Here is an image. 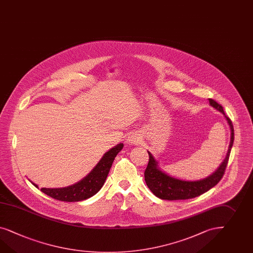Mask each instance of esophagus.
<instances>
[{
  "label": "esophagus",
  "mask_w": 253,
  "mask_h": 253,
  "mask_svg": "<svg viewBox=\"0 0 253 253\" xmlns=\"http://www.w3.org/2000/svg\"><path fill=\"white\" fill-rule=\"evenodd\" d=\"M142 141V137L140 134H137V133H133L131 134L129 139H128V143L130 144H137L138 143H140Z\"/></svg>",
  "instance_id": "esophagus-1"
}]
</instances>
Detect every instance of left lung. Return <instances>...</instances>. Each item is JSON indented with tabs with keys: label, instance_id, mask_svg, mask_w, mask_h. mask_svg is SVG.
<instances>
[{
	"label": "left lung",
	"instance_id": "8db88e82",
	"mask_svg": "<svg viewBox=\"0 0 253 253\" xmlns=\"http://www.w3.org/2000/svg\"><path fill=\"white\" fill-rule=\"evenodd\" d=\"M209 103L212 108L217 109L221 113L224 114L225 120L230 127L231 136L226 157L216 171L213 172L209 177L201 180L188 181L173 178L166 174L158 168L157 160L152 156L150 152H148L149 161L144 170V180L150 191L158 198L169 201L195 198L212 189V187L217 184L220 179L223 178L234 143V128L232 122L225 115L223 107L212 98H209Z\"/></svg>",
	"mask_w": 253,
	"mask_h": 253
}]
</instances>
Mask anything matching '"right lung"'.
<instances>
[{"mask_svg":"<svg viewBox=\"0 0 253 253\" xmlns=\"http://www.w3.org/2000/svg\"><path fill=\"white\" fill-rule=\"evenodd\" d=\"M123 147V144H119L108 151L93 170L79 182L65 188H41V191L48 196L62 202H79L92 197L102 188L112 163ZM32 184L38 188V185L33 182Z\"/></svg>","mask_w":253,"mask_h":253,"instance_id":"right-lung-1","label":"right lung"}]
</instances>
